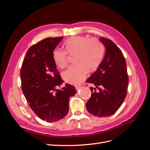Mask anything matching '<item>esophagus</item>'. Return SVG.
I'll return each instance as SVG.
<instances>
[{
	"label": "esophagus",
	"instance_id": "1",
	"mask_svg": "<svg viewBox=\"0 0 150 150\" xmlns=\"http://www.w3.org/2000/svg\"><path fill=\"white\" fill-rule=\"evenodd\" d=\"M76 89L77 90V91H78L81 88V86H76Z\"/></svg>",
	"mask_w": 150,
	"mask_h": 150
}]
</instances>
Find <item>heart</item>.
I'll list each match as a JSON object with an SVG mask.
<instances>
[{"mask_svg": "<svg viewBox=\"0 0 150 150\" xmlns=\"http://www.w3.org/2000/svg\"><path fill=\"white\" fill-rule=\"evenodd\" d=\"M64 51L55 49L52 52L53 61L59 68L64 69L67 66L66 53L74 56L73 64L62 72V77L66 83L79 84L85 79L87 72L96 71L102 61L104 47L97 39H88L83 36H73L66 40L63 45Z\"/></svg>", "mask_w": 150, "mask_h": 150, "instance_id": "b5f03b06", "label": "heart"}]
</instances>
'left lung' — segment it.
<instances>
[{"instance_id": "left-lung-1", "label": "left lung", "mask_w": 150, "mask_h": 150, "mask_svg": "<svg viewBox=\"0 0 150 150\" xmlns=\"http://www.w3.org/2000/svg\"><path fill=\"white\" fill-rule=\"evenodd\" d=\"M99 40L106 48L105 55L96 71L86 80L98 91L90 88L91 96L86 107L95 116L108 117L114 115L123 103L129 79L125 59L119 47L110 39L100 38Z\"/></svg>"}]
</instances>
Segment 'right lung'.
Returning <instances> with one entry per match:
<instances>
[{
    "label": "right lung",
    "mask_w": 150,
    "mask_h": 150,
    "mask_svg": "<svg viewBox=\"0 0 150 150\" xmlns=\"http://www.w3.org/2000/svg\"><path fill=\"white\" fill-rule=\"evenodd\" d=\"M63 37L44 39L32 46L21 69L22 92L30 108L40 119L56 122L69 112V101L77 91L64 82L52 59V52Z\"/></svg>",
    "instance_id": "obj_1"
}]
</instances>
